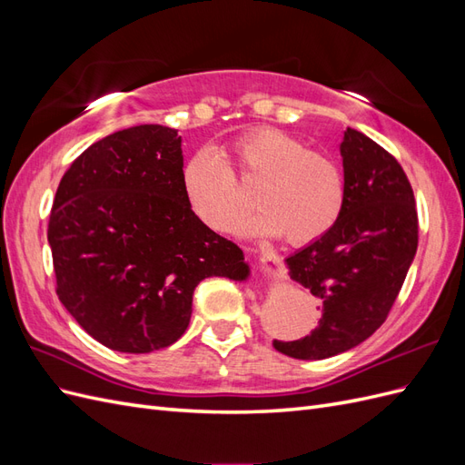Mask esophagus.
<instances>
[{"mask_svg": "<svg viewBox=\"0 0 465 465\" xmlns=\"http://www.w3.org/2000/svg\"><path fill=\"white\" fill-rule=\"evenodd\" d=\"M277 256L275 254H263L262 262H260V270L265 277L275 279L279 275V265H277Z\"/></svg>", "mask_w": 465, "mask_h": 465, "instance_id": "1", "label": "esophagus"}]
</instances>
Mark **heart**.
<instances>
[{
    "label": "heart",
    "mask_w": 465,
    "mask_h": 465,
    "mask_svg": "<svg viewBox=\"0 0 465 465\" xmlns=\"http://www.w3.org/2000/svg\"><path fill=\"white\" fill-rule=\"evenodd\" d=\"M245 188H256L258 215L244 229L281 234L292 246L311 244L340 221L347 180L331 154L308 149L291 134L260 128L232 142L229 161L202 149L182 168L186 203L209 229L227 232L250 209Z\"/></svg>",
    "instance_id": "obj_1"
}]
</instances>
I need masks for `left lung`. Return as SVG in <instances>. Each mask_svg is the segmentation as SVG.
<instances>
[{
	"instance_id": "8db88e82",
	"label": "left lung",
	"mask_w": 465,
	"mask_h": 465,
	"mask_svg": "<svg viewBox=\"0 0 465 465\" xmlns=\"http://www.w3.org/2000/svg\"><path fill=\"white\" fill-rule=\"evenodd\" d=\"M347 200L335 227L287 258L289 275L322 302L318 326L279 353L320 361L359 345L388 318L415 258L419 221L401 164L364 134L341 142Z\"/></svg>"
}]
</instances>
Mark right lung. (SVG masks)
Masks as SVG:
<instances>
[{"label":"right lung","mask_w":465,"mask_h":465,"mask_svg":"<svg viewBox=\"0 0 465 465\" xmlns=\"http://www.w3.org/2000/svg\"><path fill=\"white\" fill-rule=\"evenodd\" d=\"M182 139L143 124L103 137L67 168L48 221L55 292L79 326L120 353L180 340L205 277H248L242 250L195 217Z\"/></svg>","instance_id":"1"}]
</instances>
